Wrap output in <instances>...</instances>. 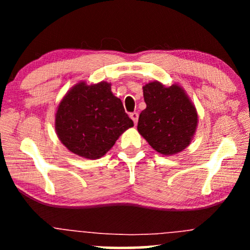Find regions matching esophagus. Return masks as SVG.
Returning <instances> with one entry per match:
<instances>
[{
    "label": "esophagus",
    "instance_id": "1",
    "mask_svg": "<svg viewBox=\"0 0 250 250\" xmlns=\"http://www.w3.org/2000/svg\"><path fill=\"white\" fill-rule=\"evenodd\" d=\"M129 117H131V119L133 122H134V124L136 125L138 124V119H139V114L136 111H134V112H132L131 115H129Z\"/></svg>",
    "mask_w": 250,
    "mask_h": 250
}]
</instances>
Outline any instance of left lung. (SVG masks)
I'll use <instances>...</instances> for the list:
<instances>
[{
	"label": "left lung",
	"instance_id": "left-lung-1",
	"mask_svg": "<svg viewBox=\"0 0 250 250\" xmlns=\"http://www.w3.org/2000/svg\"><path fill=\"white\" fill-rule=\"evenodd\" d=\"M146 108L139 116L138 131L164 156L176 155L190 146L198 126V112L179 84L165 86L158 81L143 86Z\"/></svg>",
	"mask_w": 250,
	"mask_h": 250
}]
</instances>
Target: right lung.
Returning a JSON list of instances; mask_svg holds the SVG:
<instances>
[{
  "label": "right lung",
  "instance_id": "right-lung-1",
  "mask_svg": "<svg viewBox=\"0 0 250 250\" xmlns=\"http://www.w3.org/2000/svg\"><path fill=\"white\" fill-rule=\"evenodd\" d=\"M134 126L111 84L78 82L61 99L54 127L61 143L86 159L104 156L126 129Z\"/></svg>",
  "mask_w": 250,
  "mask_h": 250
}]
</instances>
